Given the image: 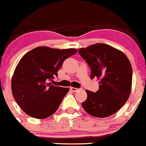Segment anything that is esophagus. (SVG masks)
Here are the masks:
<instances>
[{"label": "esophagus", "instance_id": "1", "mask_svg": "<svg viewBox=\"0 0 146 146\" xmlns=\"http://www.w3.org/2000/svg\"><path fill=\"white\" fill-rule=\"evenodd\" d=\"M70 89L74 92H76L77 91H79V89H77V88H74V87H70Z\"/></svg>", "mask_w": 146, "mask_h": 146}]
</instances>
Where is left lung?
Listing matches in <instances>:
<instances>
[{"mask_svg":"<svg viewBox=\"0 0 146 146\" xmlns=\"http://www.w3.org/2000/svg\"><path fill=\"white\" fill-rule=\"evenodd\" d=\"M78 52L91 69V79H99V90H86L82 104L91 116L104 118L117 112L130 96L133 71L128 57L120 50L103 43L80 48Z\"/></svg>","mask_w":146,"mask_h":146,"instance_id":"8db88e82","label":"left lung"}]
</instances>
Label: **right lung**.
I'll use <instances>...</instances> for the list:
<instances>
[{"label": "right lung", "mask_w": 146, "mask_h": 146, "mask_svg": "<svg viewBox=\"0 0 146 146\" xmlns=\"http://www.w3.org/2000/svg\"><path fill=\"white\" fill-rule=\"evenodd\" d=\"M75 49L38 47L26 53L18 62L11 82L14 99L21 109L35 119H45L58 109L68 88L53 86L49 82Z\"/></svg>", "instance_id": "1"}]
</instances>
